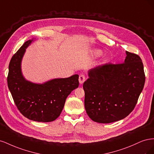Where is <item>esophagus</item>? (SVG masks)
Segmentation results:
<instances>
[{"label": "esophagus", "mask_w": 154, "mask_h": 154, "mask_svg": "<svg viewBox=\"0 0 154 154\" xmlns=\"http://www.w3.org/2000/svg\"><path fill=\"white\" fill-rule=\"evenodd\" d=\"M85 81V76L84 74H80V76H79V82H80V84H82Z\"/></svg>", "instance_id": "34e87169"}]
</instances>
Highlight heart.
I'll use <instances>...</instances> for the list:
<instances>
[{
  "mask_svg": "<svg viewBox=\"0 0 154 154\" xmlns=\"http://www.w3.org/2000/svg\"><path fill=\"white\" fill-rule=\"evenodd\" d=\"M102 51L100 50H94L93 51V54H94V57H100L102 54Z\"/></svg>",
  "mask_w": 154,
  "mask_h": 154,
  "instance_id": "1",
  "label": "heart"
}]
</instances>
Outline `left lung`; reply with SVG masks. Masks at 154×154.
<instances>
[{
  "instance_id": "obj_1",
  "label": "left lung",
  "mask_w": 154,
  "mask_h": 154,
  "mask_svg": "<svg viewBox=\"0 0 154 154\" xmlns=\"http://www.w3.org/2000/svg\"><path fill=\"white\" fill-rule=\"evenodd\" d=\"M124 63H106L90 69L83 83L85 108L95 122L110 123L123 119L134 110L144 82L141 58L126 51Z\"/></svg>"
}]
</instances>
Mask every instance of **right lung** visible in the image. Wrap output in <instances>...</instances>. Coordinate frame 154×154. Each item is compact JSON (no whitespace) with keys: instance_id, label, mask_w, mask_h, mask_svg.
Segmentation results:
<instances>
[{"instance_id":"obj_1","label":"right lung","mask_w":154,"mask_h":154,"mask_svg":"<svg viewBox=\"0 0 154 154\" xmlns=\"http://www.w3.org/2000/svg\"><path fill=\"white\" fill-rule=\"evenodd\" d=\"M29 40L14 54L9 65L8 85L20 113L38 122H53L61 114L67 96L78 87V74L66 78H55L44 83L26 80L21 71V62Z\"/></svg>"}]
</instances>
